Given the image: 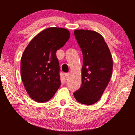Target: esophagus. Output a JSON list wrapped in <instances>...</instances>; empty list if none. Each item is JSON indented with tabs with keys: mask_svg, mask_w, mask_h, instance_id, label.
<instances>
[{
	"mask_svg": "<svg viewBox=\"0 0 135 135\" xmlns=\"http://www.w3.org/2000/svg\"><path fill=\"white\" fill-rule=\"evenodd\" d=\"M69 74H65V80L67 79L68 78H69Z\"/></svg>",
	"mask_w": 135,
	"mask_h": 135,
	"instance_id": "34e87169",
	"label": "esophagus"
}]
</instances>
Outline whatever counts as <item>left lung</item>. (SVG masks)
<instances>
[{
  "mask_svg": "<svg viewBox=\"0 0 135 135\" xmlns=\"http://www.w3.org/2000/svg\"><path fill=\"white\" fill-rule=\"evenodd\" d=\"M74 35L83 55L82 84L74 93L82 104L97 103L109 83L112 74L113 60L103 36L95 31L75 30Z\"/></svg>",
  "mask_w": 135,
  "mask_h": 135,
  "instance_id": "left-lung-1",
  "label": "left lung"
}]
</instances>
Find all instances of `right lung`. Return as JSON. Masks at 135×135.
Masks as SVG:
<instances>
[{
  "label": "right lung",
  "instance_id": "add662e5",
  "mask_svg": "<svg viewBox=\"0 0 135 135\" xmlns=\"http://www.w3.org/2000/svg\"><path fill=\"white\" fill-rule=\"evenodd\" d=\"M70 38L67 29L50 27L32 38L21 58V75L31 98L43 103L55 95L61 85L56 51Z\"/></svg>",
  "mask_w": 135,
  "mask_h": 135
}]
</instances>
